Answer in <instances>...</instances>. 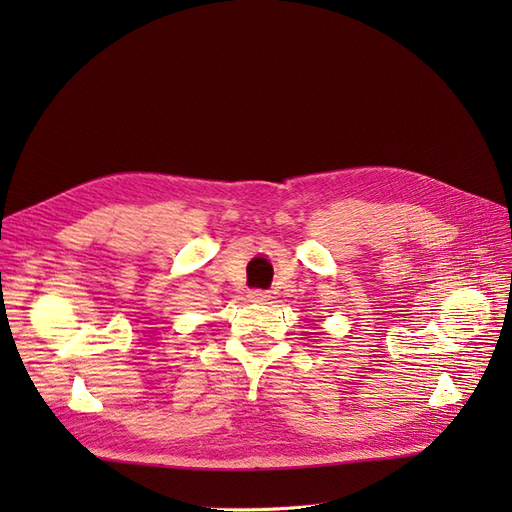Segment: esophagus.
<instances>
[{
  "label": "esophagus",
  "instance_id": "34e87169",
  "mask_svg": "<svg viewBox=\"0 0 512 512\" xmlns=\"http://www.w3.org/2000/svg\"><path fill=\"white\" fill-rule=\"evenodd\" d=\"M247 297H250V301H254V303H267L271 299V294L267 290L256 288V290H252L250 294H247Z\"/></svg>",
  "mask_w": 512,
  "mask_h": 512
}]
</instances>
